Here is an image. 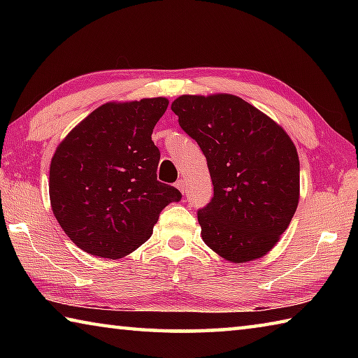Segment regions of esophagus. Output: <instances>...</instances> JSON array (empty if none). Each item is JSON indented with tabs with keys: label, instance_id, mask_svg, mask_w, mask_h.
Listing matches in <instances>:
<instances>
[{
	"label": "esophagus",
	"instance_id": "34e87169",
	"mask_svg": "<svg viewBox=\"0 0 358 358\" xmlns=\"http://www.w3.org/2000/svg\"><path fill=\"white\" fill-rule=\"evenodd\" d=\"M175 186H177L178 189L185 194V191H186V183H185V180H178L177 183H175Z\"/></svg>",
	"mask_w": 358,
	"mask_h": 358
}]
</instances>
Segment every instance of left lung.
I'll return each instance as SVG.
<instances>
[{"label": "left lung", "instance_id": "1", "mask_svg": "<svg viewBox=\"0 0 358 358\" xmlns=\"http://www.w3.org/2000/svg\"><path fill=\"white\" fill-rule=\"evenodd\" d=\"M178 123L207 157L210 203L197 211L202 238L235 264L262 257L299 205L300 161L273 120L234 94L180 96Z\"/></svg>", "mask_w": 358, "mask_h": 358}]
</instances>
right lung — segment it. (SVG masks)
I'll return each mask as SVG.
<instances>
[{
	"label": "right lung",
	"instance_id": "right-lung-1",
	"mask_svg": "<svg viewBox=\"0 0 358 358\" xmlns=\"http://www.w3.org/2000/svg\"><path fill=\"white\" fill-rule=\"evenodd\" d=\"M166 98L107 102L59 143L50 164V203L66 235L85 252L120 259L153 232L181 192L157 181L161 153L151 134Z\"/></svg>",
	"mask_w": 358,
	"mask_h": 358
}]
</instances>
